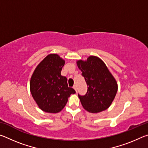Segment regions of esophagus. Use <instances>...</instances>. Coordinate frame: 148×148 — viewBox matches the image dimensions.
<instances>
[{"mask_svg":"<svg viewBox=\"0 0 148 148\" xmlns=\"http://www.w3.org/2000/svg\"><path fill=\"white\" fill-rule=\"evenodd\" d=\"M73 88L75 89V91L77 92V86H76V85H74V86H73Z\"/></svg>","mask_w":148,"mask_h":148,"instance_id":"34e87169","label":"esophagus"}]
</instances>
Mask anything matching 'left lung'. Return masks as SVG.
Here are the masks:
<instances>
[{"label": "left lung", "instance_id": "obj_1", "mask_svg": "<svg viewBox=\"0 0 148 148\" xmlns=\"http://www.w3.org/2000/svg\"><path fill=\"white\" fill-rule=\"evenodd\" d=\"M87 87L86 94H78L84 108L91 113H99L108 108L116 97L117 84L106 65L96 56H89L86 61H77Z\"/></svg>", "mask_w": 148, "mask_h": 148}]
</instances>
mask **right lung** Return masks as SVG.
Listing matches in <instances>:
<instances>
[{"instance_id":"add662e5","label":"right lung","mask_w":148,"mask_h":148,"mask_svg":"<svg viewBox=\"0 0 148 148\" xmlns=\"http://www.w3.org/2000/svg\"><path fill=\"white\" fill-rule=\"evenodd\" d=\"M64 61L57 54L46 56L35 69L30 82L32 96L38 107L47 113L64 108L75 90L69 87L67 78L61 74Z\"/></svg>"}]
</instances>
